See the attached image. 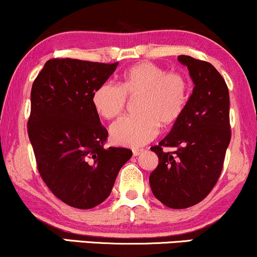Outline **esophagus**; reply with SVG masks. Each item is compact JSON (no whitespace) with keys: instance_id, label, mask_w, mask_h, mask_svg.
<instances>
[{"instance_id":"esophagus-1","label":"esophagus","mask_w":257,"mask_h":257,"mask_svg":"<svg viewBox=\"0 0 257 257\" xmlns=\"http://www.w3.org/2000/svg\"><path fill=\"white\" fill-rule=\"evenodd\" d=\"M141 152H143V150L141 149H134L133 150V156H134V157H137V156L140 155Z\"/></svg>"}]
</instances>
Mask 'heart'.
<instances>
[{"label":"heart","instance_id":"heart-1","mask_svg":"<svg viewBox=\"0 0 257 257\" xmlns=\"http://www.w3.org/2000/svg\"><path fill=\"white\" fill-rule=\"evenodd\" d=\"M128 96H140L138 116H125L113 123L110 135L122 146L145 145L156 137L158 124H173L184 113L190 87L184 75L168 72L152 63H141L128 69L119 87L104 83L94 91L93 106L106 119L117 117L124 108Z\"/></svg>","mask_w":257,"mask_h":257}]
</instances>
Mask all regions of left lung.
<instances>
[{
  "label": "left lung",
  "instance_id": "8db88e82",
  "mask_svg": "<svg viewBox=\"0 0 257 257\" xmlns=\"http://www.w3.org/2000/svg\"><path fill=\"white\" fill-rule=\"evenodd\" d=\"M178 60L188 69L194 88L184 113L157 146L158 166L150 175L152 193L172 209L192 206L213 190L231 141L229 94L225 79L206 61L188 55ZM174 147V153L163 151Z\"/></svg>",
  "mask_w": 257,
  "mask_h": 257
}]
</instances>
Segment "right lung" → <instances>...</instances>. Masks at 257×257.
Here are the masks:
<instances>
[{
	"mask_svg": "<svg viewBox=\"0 0 257 257\" xmlns=\"http://www.w3.org/2000/svg\"><path fill=\"white\" fill-rule=\"evenodd\" d=\"M117 65L52 59L32 84L28 132L38 172L54 196L73 208L104 202L133 155L123 147L105 149L108 133L91 101Z\"/></svg>",
	"mask_w": 257,
	"mask_h": 257,
	"instance_id": "obj_1",
	"label": "right lung"
}]
</instances>
